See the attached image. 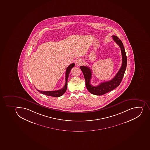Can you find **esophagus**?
Instances as JSON below:
<instances>
[{"label":"esophagus","instance_id":"obj_1","mask_svg":"<svg viewBox=\"0 0 150 150\" xmlns=\"http://www.w3.org/2000/svg\"><path fill=\"white\" fill-rule=\"evenodd\" d=\"M76 65H78V66H80V65H82V64H83V60L81 59H78L76 61Z\"/></svg>","mask_w":150,"mask_h":150}]
</instances>
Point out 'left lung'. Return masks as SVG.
Returning <instances> with one entry per match:
<instances>
[{"label":"left lung","mask_w":150,"mask_h":150,"mask_svg":"<svg viewBox=\"0 0 150 150\" xmlns=\"http://www.w3.org/2000/svg\"><path fill=\"white\" fill-rule=\"evenodd\" d=\"M112 37V38H113L114 40L120 46L122 54V65L115 77L110 81L101 83L98 86H93L90 83V80L92 78V71L91 69L88 67L85 66L80 67V69L83 73L85 77L86 86L87 90L93 95H103L116 88L121 83L126 69L127 59L124 46L121 40L119 39L117 36L113 35Z\"/></svg>","instance_id":"8db88e82"}]
</instances>
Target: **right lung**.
Instances as JSON below:
<instances>
[{"label":"right lung","instance_id":"obj_1","mask_svg":"<svg viewBox=\"0 0 150 150\" xmlns=\"http://www.w3.org/2000/svg\"><path fill=\"white\" fill-rule=\"evenodd\" d=\"M74 67V64L73 63L67 67V70H66V73H65V85L64 86L63 88L59 89V90H55V91H40L37 89V90H38V91L40 92V93L46 96H54V97H59V96H62L67 90V81H68L69 74H70V72L72 68Z\"/></svg>","mask_w":150,"mask_h":150}]
</instances>
